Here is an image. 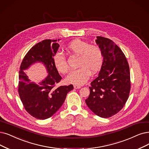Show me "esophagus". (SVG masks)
Returning <instances> with one entry per match:
<instances>
[{"mask_svg":"<svg viewBox=\"0 0 149 149\" xmlns=\"http://www.w3.org/2000/svg\"><path fill=\"white\" fill-rule=\"evenodd\" d=\"M81 87V86H79V85H76V84L74 85V88H76V89H77V88H80Z\"/></svg>","mask_w":149,"mask_h":149,"instance_id":"34e87169","label":"esophagus"}]
</instances>
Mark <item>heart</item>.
Returning <instances> with one entry per match:
<instances>
[{"instance_id": "obj_1", "label": "heart", "mask_w": 149, "mask_h": 149, "mask_svg": "<svg viewBox=\"0 0 149 149\" xmlns=\"http://www.w3.org/2000/svg\"><path fill=\"white\" fill-rule=\"evenodd\" d=\"M71 53L79 56V68L71 71L66 81L74 84H83L89 79L92 74L96 73L101 68L103 62V54L100 47L91 45L80 39H76L67 46ZM53 63L58 72L65 74L68 72L69 67L67 58L62 52H57L53 57Z\"/></svg>"}]
</instances>
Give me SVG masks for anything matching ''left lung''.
Masks as SVG:
<instances>
[{
  "label": "left lung",
  "instance_id": "1",
  "mask_svg": "<svg viewBox=\"0 0 149 149\" xmlns=\"http://www.w3.org/2000/svg\"><path fill=\"white\" fill-rule=\"evenodd\" d=\"M95 41L102 50L103 62L98 76L89 87L86 103L95 114L108 118L119 112L128 98L130 68L125 56L114 41L100 36Z\"/></svg>",
  "mask_w": 149,
  "mask_h": 149
}]
</instances>
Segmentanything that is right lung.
Returning a JSON list of instances; mask_svg holds the SVG:
<instances>
[{"mask_svg": "<svg viewBox=\"0 0 149 149\" xmlns=\"http://www.w3.org/2000/svg\"><path fill=\"white\" fill-rule=\"evenodd\" d=\"M57 41L45 40L33 46L24 57L20 66L19 97L26 111L37 119L45 120L54 115L64 103L67 93L73 89L72 84L56 87L62 79L53 63V57L59 47ZM37 62L42 63L49 73L38 85L30 80L23 71Z\"/></svg>", "mask_w": 149, "mask_h": 149, "instance_id": "add662e5", "label": "right lung"}]
</instances>
